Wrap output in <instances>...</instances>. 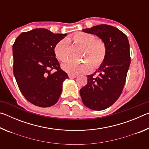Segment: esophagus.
<instances>
[{"mask_svg": "<svg viewBox=\"0 0 149 149\" xmlns=\"http://www.w3.org/2000/svg\"><path fill=\"white\" fill-rule=\"evenodd\" d=\"M68 77H70V78H71V79H72V78H75V77H77V75H74V74H68Z\"/></svg>", "mask_w": 149, "mask_h": 149, "instance_id": "1", "label": "esophagus"}]
</instances>
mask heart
I'll return each mask as SVG.
<instances>
[{
	"instance_id": "b5f03b06",
	"label": "heart",
	"mask_w": 149,
	"mask_h": 149,
	"mask_svg": "<svg viewBox=\"0 0 149 149\" xmlns=\"http://www.w3.org/2000/svg\"><path fill=\"white\" fill-rule=\"evenodd\" d=\"M73 41L84 48L83 59L86 60L81 63L65 62L62 64L64 71L70 74H79L89 72L93 66L98 68L102 64L107 56V49L105 42L100 39H95L94 35L85 32H78L71 38ZM69 41L63 39L57 42L54 48L55 56L59 61L64 62L68 59V47Z\"/></svg>"
}]
</instances>
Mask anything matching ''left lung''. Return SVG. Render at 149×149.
Wrapping results in <instances>:
<instances>
[{
  "label": "left lung",
  "instance_id": "obj_1",
  "mask_svg": "<svg viewBox=\"0 0 149 149\" xmlns=\"http://www.w3.org/2000/svg\"><path fill=\"white\" fill-rule=\"evenodd\" d=\"M83 31L97 35L107 46V56L98 70L99 75H87V84L79 91L85 106L102 110L116 101L124 87L131 62L129 41L122 31L109 25L93 26Z\"/></svg>",
  "mask_w": 149,
  "mask_h": 149
}]
</instances>
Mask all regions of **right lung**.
<instances>
[{"mask_svg": "<svg viewBox=\"0 0 149 149\" xmlns=\"http://www.w3.org/2000/svg\"><path fill=\"white\" fill-rule=\"evenodd\" d=\"M67 34L47 29L22 33L13 45V72L24 97L33 104L49 107L56 104L68 74L60 68L54 48ZM55 69L54 73L50 72Z\"/></svg>", "mask_w": 149, "mask_h": 149, "instance_id": "1", "label": "right lung"}]
</instances>
